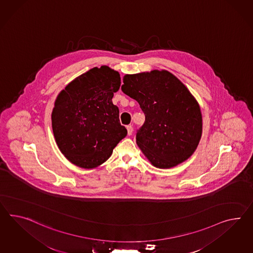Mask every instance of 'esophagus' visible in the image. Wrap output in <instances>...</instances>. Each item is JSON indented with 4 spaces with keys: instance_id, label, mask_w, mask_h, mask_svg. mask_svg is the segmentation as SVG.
Segmentation results:
<instances>
[{
    "instance_id": "obj_1",
    "label": "esophagus",
    "mask_w": 253,
    "mask_h": 253,
    "mask_svg": "<svg viewBox=\"0 0 253 253\" xmlns=\"http://www.w3.org/2000/svg\"><path fill=\"white\" fill-rule=\"evenodd\" d=\"M126 129H127V135H128V136L132 135V133H133V127H132V126H126Z\"/></svg>"
}]
</instances>
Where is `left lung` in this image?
Instances as JSON below:
<instances>
[{
  "mask_svg": "<svg viewBox=\"0 0 253 253\" xmlns=\"http://www.w3.org/2000/svg\"><path fill=\"white\" fill-rule=\"evenodd\" d=\"M123 92L145 114L136 144L157 168L169 169L189 159L201 139L203 119L198 102L172 73L162 70L126 74Z\"/></svg>",
  "mask_w": 253,
  "mask_h": 253,
  "instance_id": "left-lung-1",
  "label": "left lung"
}]
</instances>
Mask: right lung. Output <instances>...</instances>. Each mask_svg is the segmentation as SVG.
<instances>
[{"mask_svg":"<svg viewBox=\"0 0 253 253\" xmlns=\"http://www.w3.org/2000/svg\"><path fill=\"white\" fill-rule=\"evenodd\" d=\"M121 84L119 72L102 66L74 79L58 93L52 110L56 143L67 160L81 168H96L127 134L112 98Z\"/></svg>","mask_w":253,"mask_h":253,"instance_id":"right-lung-1","label":"right lung"}]
</instances>
